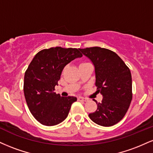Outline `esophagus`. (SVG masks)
Listing matches in <instances>:
<instances>
[{
  "label": "esophagus",
  "mask_w": 153,
  "mask_h": 153,
  "mask_svg": "<svg viewBox=\"0 0 153 153\" xmlns=\"http://www.w3.org/2000/svg\"><path fill=\"white\" fill-rule=\"evenodd\" d=\"M78 101H87L88 99H85V98H82V97H78Z\"/></svg>",
  "instance_id": "esophagus-1"
}]
</instances>
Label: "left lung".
I'll list each match as a JSON object with an SVG mask.
<instances>
[{
    "mask_svg": "<svg viewBox=\"0 0 153 153\" xmlns=\"http://www.w3.org/2000/svg\"><path fill=\"white\" fill-rule=\"evenodd\" d=\"M95 68L97 92L103 96L97 109L89 114L93 122L103 127L118 123L127 113L132 99L131 75L129 68L115 52L99 47L79 49Z\"/></svg>",
    "mask_w": 153,
    "mask_h": 153,
    "instance_id": "left-lung-1",
    "label": "left lung"
}]
</instances>
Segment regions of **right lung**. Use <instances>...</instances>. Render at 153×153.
Wrapping results in <instances>:
<instances>
[{
	"label": "right lung",
	"instance_id": "obj_1",
	"mask_svg": "<svg viewBox=\"0 0 153 153\" xmlns=\"http://www.w3.org/2000/svg\"><path fill=\"white\" fill-rule=\"evenodd\" d=\"M82 56L76 48L51 47L39 52L29 64L24 75V96L31 114L43 125L63 122L77 101L76 97H62L54 91L63 68Z\"/></svg>",
	"mask_w": 153,
	"mask_h": 153
}]
</instances>
